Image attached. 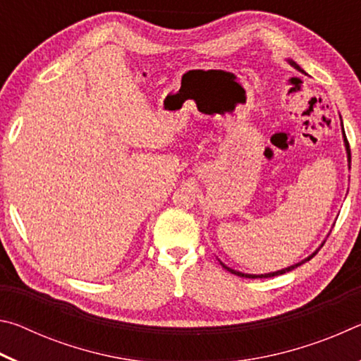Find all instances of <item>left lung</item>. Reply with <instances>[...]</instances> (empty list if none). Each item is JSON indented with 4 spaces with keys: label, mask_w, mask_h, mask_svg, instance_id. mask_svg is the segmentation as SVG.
Wrapping results in <instances>:
<instances>
[{
    "label": "left lung",
    "mask_w": 361,
    "mask_h": 361,
    "mask_svg": "<svg viewBox=\"0 0 361 361\" xmlns=\"http://www.w3.org/2000/svg\"><path fill=\"white\" fill-rule=\"evenodd\" d=\"M288 63L291 65V66H295V68L298 70V71H301V73H304V70L301 68V66H299L296 62H293V60H288ZM342 137H344V145H345V151H347V157H349V162H350V146H349V142H347V137H345V132H344V127H342ZM322 247H323V243H322ZM320 250V248H319ZM319 250H317V252H319ZM317 252H314L312 255L310 256H307V258H305L304 261H301V262H296V264H293V266H290V267H285V269H282V271H276V272H269V274H258V276H256V274H243V272H239V271H234V269H231V267H228L226 264H223L221 262V266L224 267V269H228V271L231 272V274H235V276H239V277H247V279H267V277H276V276H282V274H285V272H290V271H293V269H296L298 266H301V264H304L305 261H309V259H312L314 256L317 255Z\"/></svg>",
    "instance_id": "8db88e82"
}]
</instances>
